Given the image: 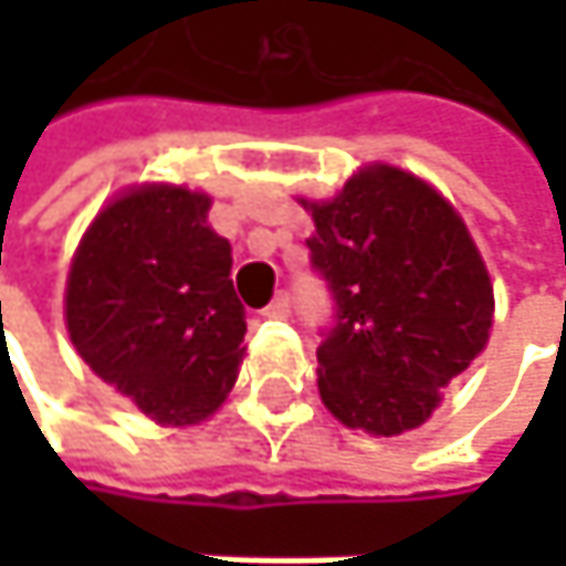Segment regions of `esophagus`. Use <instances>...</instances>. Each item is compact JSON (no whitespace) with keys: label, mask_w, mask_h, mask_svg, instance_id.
Masks as SVG:
<instances>
[{"label":"esophagus","mask_w":566,"mask_h":566,"mask_svg":"<svg viewBox=\"0 0 566 566\" xmlns=\"http://www.w3.org/2000/svg\"><path fill=\"white\" fill-rule=\"evenodd\" d=\"M265 317H287L291 314V297H287V291H279L275 297H272V304L262 311Z\"/></svg>","instance_id":"1"}]
</instances>
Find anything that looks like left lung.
Returning <instances> with one entry per match:
<instances>
[{"mask_svg":"<svg viewBox=\"0 0 566 566\" xmlns=\"http://www.w3.org/2000/svg\"><path fill=\"white\" fill-rule=\"evenodd\" d=\"M304 206L311 269L334 301L317 347L324 406L374 436L422 426L492 331V282L465 222L396 167H367L337 199Z\"/></svg>","mask_w":566,"mask_h":566,"instance_id":"left-lung-1","label":"left lung"}]
</instances>
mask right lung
Here are the masks:
<instances>
[{"label": "right lung", "instance_id": "obj_1", "mask_svg": "<svg viewBox=\"0 0 566 566\" xmlns=\"http://www.w3.org/2000/svg\"><path fill=\"white\" fill-rule=\"evenodd\" d=\"M209 196L144 186L114 199L71 262L64 317L84 364L164 426L216 412L242 364L245 307Z\"/></svg>", "mask_w": 566, "mask_h": 566}]
</instances>
